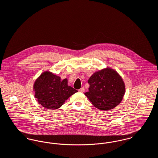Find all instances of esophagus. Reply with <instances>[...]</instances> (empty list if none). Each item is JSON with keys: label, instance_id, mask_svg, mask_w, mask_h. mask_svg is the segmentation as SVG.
<instances>
[{"label": "esophagus", "instance_id": "obj_1", "mask_svg": "<svg viewBox=\"0 0 158 158\" xmlns=\"http://www.w3.org/2000/svg\"><path fill=\"white\" fill-rule=\"evenodd\" d=\"M85 91V88H81L80 89H79V92H83Z\"/></svg>", "mask_w": 158, "mask_h": 158}]
</instances>
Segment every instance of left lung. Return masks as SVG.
<instances>
[{
	"label": "left lung",
	"mask_w": 158,
	"mask_h": 158,
	"mask_svg": "<svg viewBox=\"0 0 158 158\" xmlns=\"http://www.w3.org/2000/svg\"><path fill=\"white\" fill-rule=\"evenodd\" d=\"M89 91L84 94L99 110H112L120 104L126 92L125 83L119 73L106 67L95 72L88 80Z\"/></svg>",
	"instance_id": "obj_1"
}]
</instances>
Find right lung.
Here are the masks:
<instances>
[{
	"label": "right lung",
	"mask_w": 158,
	"mask_h": 158,
	"mask_svg": "<svg viewBox=\"0 0 158 158\" xmlns=\"http://www.w3.org/2000/svg\"><path fill=\"white\" fill-rule=\"evenodd\" d=\"M68 79L61 81L60 76L50 71H45L34 83V97L38 102L46 109H58L68 98L77 92L68 86Z\"/></svg>",
	"instance_id": "add662e5"
}]
</instances>
